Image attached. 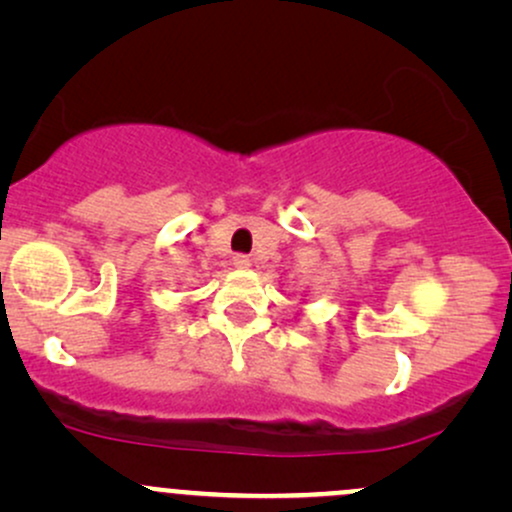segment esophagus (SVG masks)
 <instances>
[{"label":"esophagus","instance_id":"obj_1","mask_svg":"<svg viewBox=\"0 0 512 512\" xmlns=\"http://www.w3.org/2000/svg\"><path fill=\"white\" fill-rule=\"evenodd\" d=\"M233 264H236L238 269H248L250 264H252V260H250L248 255H236V257H233Z\"/></svg>","mask_w":512,"mask_h":512}]
</instances>
